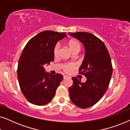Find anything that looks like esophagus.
<instances>
[{"label": "esophagus", "mask_w": 130, "mask_h": 130, "mask_svg": "<svg viewBox=\"0 0 130 130\" xmlns=\"http://www.w3.org/2000/svg\"><path fill=\"white\" fill-rule=\"evenodd\" d=\"M67 77H68V76H63V79H66Z\"/></svg>", "instance_id": "34e87169"}]
</instances>
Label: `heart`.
<instances>
[{"label":"heart","instance_id":"heart-1","mask_svg":"<svg viewBox=\"0 0 130 130\" xmlns=\"http://www.w3.org/2000/svg\"><path fill=\"white\" fill-rule=\"evenodd\" d=\"M67 45L69 50L72 51L73 53H77L80 49V44L77 40H70L67 43ZM58 53H59V47L58 45H56L54 50V55L55 57H57ZM76 67V65L73 63H67L64 65L63 69L65 72H69Z\"/></svg>","mask_w":130,"mask_h":130}]
</instances>
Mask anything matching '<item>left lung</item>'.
Returning <instances> with one entry per match:
<instances>
[{"label":"left lung","mask_w":130,"mask_h":130,"mask_svg":"<svg viewBox=\"0 0 130 130\" xmlns=\"http://www.w3.org/2000/svg\"><path fill=\"white\" fill-rule=\"evenodd\" d=\"M69 34L80 41L85 50L79 71L86 81L72 77L73 83L69 89L72 102L85 109L96 104L107 90L112 73L111 60L105 44L94 35L83 32Z\"/></svg>","instance_id":"obj_1"}]
</instances>
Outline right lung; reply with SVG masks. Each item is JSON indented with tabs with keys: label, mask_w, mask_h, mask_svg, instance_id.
<instances>
[{
	"label": "right lung",
	"mask_w": 130,
	"mask_h": 130,
	"mask_svg": "<svg viewBox=\"0 0 130 130\" xmlns=\"http://www.w3.org/2000/svg\"><path fill=\"white\" fill-rule=\"evenodd\" d=\"M66 37L64 32L42 31L31 38L23 50L18 65V79L22 93L31 104L44 105L54 97L63 76L47 73L44 66L54 60L57 42Z\"/></svg>",
	"instance_id": "obj_1"
}]
</instances>
